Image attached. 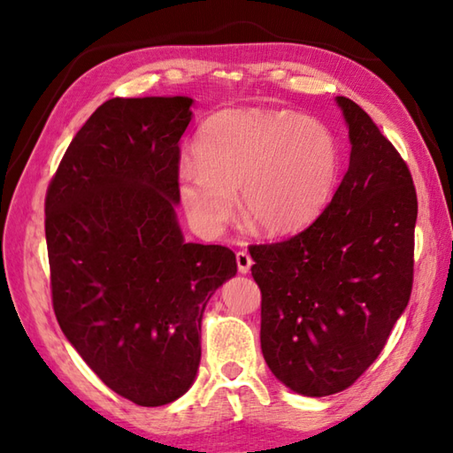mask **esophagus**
Listing matches in <instances>:
<instances>
[{"label":"esophagus","instance_id":"esophagus-1","mask_svg":"<svg viewBox=\"0 0 453 453\" xmlns=\"http://www.w3.org/2000/svg\"><path fill=\"white\" fill-rule=\"evenodd\" d=\"M235 261H237V271L242 274H247L251 271V265H253V258L247 251H237L235 253Z\"/></svg>","mask_w":453,"mask_h":453}]
</instances>
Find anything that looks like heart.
<instances>
[{
	"instance_id": "obj_1",
	"label": "heart",
	"mask_w": 453,
	"mask_h": 453,
	"mask_svg": "<svg viewBox=\"0 0 453 453\" xmlns=\"http://www.w3.org/2000/svg\"><path fill=\"white\" fill-rule=\"evenodd\" d=\"M195 161L179 167L188 214L219 232L235 210L266 235L310 226L329 202L339 175V146L315 119L282 109L224 111L204 122Z\"/></svg>"
}]
</instances>
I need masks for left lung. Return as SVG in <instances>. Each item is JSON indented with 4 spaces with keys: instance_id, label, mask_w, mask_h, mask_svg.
Wrapping results in <instances>:
<instances>
[{
    "instance_id": "8db88e82",
    "label": "left lung",
    "mask_w": 453,
    "mask_h": 453,
    "mask_svg": "<svg viewBox=\"0 0 453 453\" xmlns=\"http://www.w3.org/2000/svg\"><path fill=\"white\" fill-rule=\"evenodd\" d=\"M336 103L352 151L329 206L297 235L249 247L263 356L307 397L350 388L370 368L409 303L415 266L418 202L407 163L368 112Z\"/></svg>"
}]
</instances>
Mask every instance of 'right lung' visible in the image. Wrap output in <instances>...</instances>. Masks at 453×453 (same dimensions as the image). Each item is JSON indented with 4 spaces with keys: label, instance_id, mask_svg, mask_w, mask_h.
Instances as JSON below:
<instances>
[{
    "label": "right lung",
    "instance_id": "right-lung-1",
    "mask_svg": "<svg viewBox=\"0 0 453 453\" xmlns=\"http://www.w3.org/2000/svg\"><path fill=\"white\" fill-rule=\"evenodd\" d=\"M188 97L111 99L75 134L44 200L52 307L104 386L142 407L179 399L200 364L204 307L237 263L185 243L179 140Z\"/></svg>",
    "mask_w": 453,
    "mask_h": 453
}]
</instances>
